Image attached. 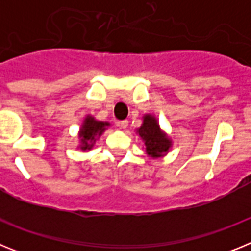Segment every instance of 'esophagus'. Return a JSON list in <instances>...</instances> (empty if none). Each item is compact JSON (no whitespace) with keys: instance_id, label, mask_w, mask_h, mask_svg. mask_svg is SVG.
Listing matches in <instances>:
<instances>
[{"instance_id":"34e87169","label":"esophagus","mask_w":251,"mask_h":251,"mask_svg":"<svg viewBox=\"0 0 251 251\" xmlns=\"http://www.w3.org/2000/svg\"><path fill=\"white\" fill-rule=\"evenodd\" d=\"M117 124H118V127L121 128V129H126V128L128 127V121L127 119H126V121H119Z\"/></svg>"}]
</instances>
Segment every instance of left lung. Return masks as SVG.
Wrapping results in <instances>:
<instances>
[{"label": "left lung", "mask_w": 251, "mask_h": 251, "mask_svg": "<svg viewBox=\"0 0 251 251\" xmlns=\"http://www.w3.org/2000/svg\"><path fill=\"white\" fill-rule=\"evenodd\" d=\"M146 146V152L152 158L165 156L172 146V141L166 136V133L159 128L157 119L151 114L143 117V123L141 128L137 129Z\"/></svg>", "instance_id": "left-lung-1"}]
</instances>
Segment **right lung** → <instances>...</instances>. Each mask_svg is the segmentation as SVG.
<instances>
[{
    "mask_svg": "<svg viewBox=\"0 0 251 251\" xmlns=\"http://www.w3.org/2000/svg\"><path fill=\"white\" fill-rule=\"evenodd\" d=\"M106 127H109L108 122L97 121L94 117L88 115L84 119V123L81 124L80 132H79V137H80L81 142L80 150H92V147L94 146V142L97 141L98 137H100L103 134Z\"/></svg>",
    "mask_w": 251,
    "mask_h": 251,
    "instance_id": "right-lung-1",
    "label": "right lung"
}]
</instances>
